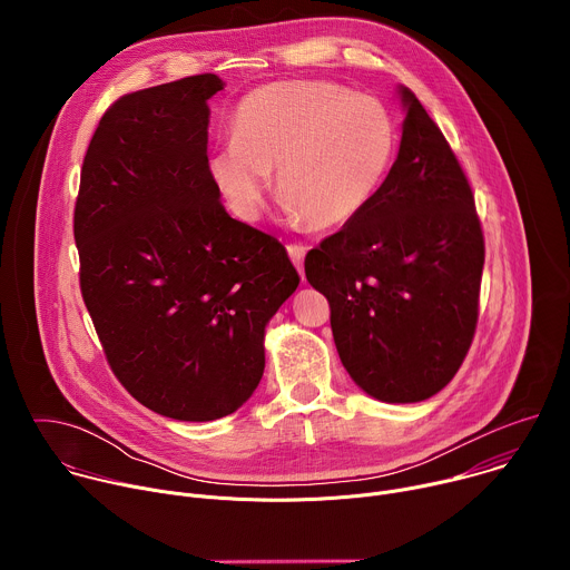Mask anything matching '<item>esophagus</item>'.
Instances as JSON below:
<instances>
[{
  "label": "esophagus",
  "mask_w": 570,
  "mask_h": 570,
  "mask_svg": "<svg viewBox=\"0 0 570 570\" xmlns=\"http://www.w3.org/2000/svg\"><path fill=\"white\" fill-rule=\"evenodd\" d=\"M288 250V257H291V262H293V266L299 271V275H302V271H304V255H306V248L302 246V243H291V246L286 248Z\"/></svg>",
  "instance_id": "1"
}]
</instances>
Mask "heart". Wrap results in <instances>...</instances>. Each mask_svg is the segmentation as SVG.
<instances>
[{"label": "heart", "instance_id": "obj_1", "mask_svg": "<svg viewBox=\"0 0 570 570\" xmlns=\"http://www.w3.org/2000/svg\"><path fill=\"white\" fill-rule=\"evenodd\" d=\"M396 150L387 108L322 80L277 83L236 106L232 137L214 146L207 174L240 218H257L275 194L311 227H336L376 196Z\"/></svg>", "mask_w": 570, "mask_h": 570}]
</instances>
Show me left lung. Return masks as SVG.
Masks as SVG:
<instances>
[{"label": "left lung", "mask_w": 570, "mask_h": 570, "mask_svg": "<svg viewBox=\"0 0 570 570\" xmlns=\"http://www.w3.org/2000/svg\"><path fill=\"white\" fill-rule=\"evenodd\" d=\"M370 205L304 259L350 376L387 403L424 401L460 370L478 324L484 238L471 185L417 97Z\"/></svg>", "instance_id": "1"}]
</instances>
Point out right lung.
<instances>
[{
	"label": "right lung",
	"instance_id": "1",
	"mask_svg": "<svg viewBox=\"0 0 570 570\" xmlns=\"http://www.w3.org/2000/svg\"><path fill=\"white\" fill-rule=\"evenodd\" d=\"M216 73L124 95L88 146L73 207L80 293L119 383L157 415L212 422L264 374V330L299 275L232 218L207 174Z\"/></svg>",
	"mask_w": 570,
	"mask_h": 570
}]
</instances>
